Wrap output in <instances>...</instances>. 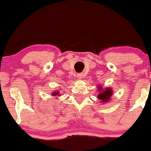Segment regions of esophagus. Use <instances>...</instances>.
<instances>
[{"instance_id":"1","label":"esophagus","mask_w":151,"mask_h":151,"mask_svg":"<svg viewBox=\"0 0 151 151\" xmlns=\"http://www.w3.org/2000/svg\"><path fill=\"white\" fill-rule=\"evenodd\" d=\"M77 78L79 79H81L83 78V74L82 73H79V74H77Z\"/></svg>"}]
</instances>
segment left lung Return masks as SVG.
<instances>
[{
  "label": "left lung",
  "mask_w": 151,
  "mask_h": 151,
  "mask_svg": "<svg viewBox=\"0 0 151 151\" xmlns=\"http://www.w3.org/2000/svg\"><path fill=\"white\" fill-rule=\"evenodd\" d=\"M101 89H102V87L101 86ZM99 89L98 91H100L101 93H99L98 95V98L99 99L102 100V101L104 102H107L109 100H110V97L112 96V90L110 88H108V89Z\"/></svg>",
  "instance_id": "left-lung-1"
}]
</instances>
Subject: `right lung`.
Instances as JSON below:
<instances>
[{"label": "right lung", "instance_id": "1", "mask_svg": "<svg viewBox=\"0 0 151 151\" xmlns=\"http://www.w3.org/2000/svg\"><path fill=\"white\" fill-rule=\"evenodd\" d=\"M58 93H59L58 91H56V92H53V96H54V95H58Z\"/></svg>", "mask_w": 151, "mask_h": 151}]
</instances>
